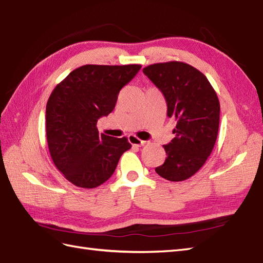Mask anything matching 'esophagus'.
<instances>
[{"instance_id": "34e87169", "label": "esophagus", "mask_w": 263, "mask_h": 263, "mask_svg": "<svg viewBox=\"0 0 263 263\" xmlns=\"http://www.w3.org/2000/svg\"><path fill=\"white\" fill-rule=\"evenodd\" d=\"M129 141L132 145H136V146H141V145L145 144V141H143V140H140L136 136H133V134L129 136Z\"/></svg>"}]
</instances>
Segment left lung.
<instances>
[{
  "mask_svg": "<svg viewBox=\"0 0 263 263\" xmlns=\"http://www.w3.org/2000/svg\"><path fill=\"white\" fill-rule=\"evenodd\" d=\"M143 74L161 90L167 115L176 120L172 142L163 145L167 158L156 173L182 181L204 166L214 148L219 125V101L206 76L195 67L169 62L146 66Z\"/></svg>",
  "mask_w": 263,
  "mask_h": 263,
  "instance_id": "1",
  "label": "left lung"
}]
</instances>
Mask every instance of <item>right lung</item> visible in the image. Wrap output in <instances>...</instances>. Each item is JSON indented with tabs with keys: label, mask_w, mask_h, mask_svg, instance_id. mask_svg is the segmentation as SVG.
<instances>
[{
	"label": "right lung",
	"mask_w": 263,
	"mask_h": 263,
	"mask_svg": "<svg viewBox=\"0 0 263 263\" xmlns=\"http://www.w3.org/2000/svg\"><path fill=\"white\" fill-rule=\"evenodd\" d=\"M140 68L141 65H84L52 90L46 107L48 148L54 166L72 185H102L131 148L125 137L100 134L96 124L113 111L120 90Z\"/></svg>",
	"instance_id": "right-lung-1"
}]
</instances>
